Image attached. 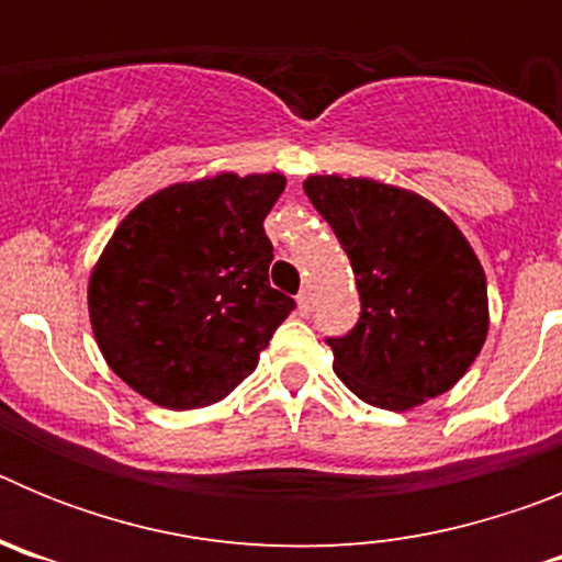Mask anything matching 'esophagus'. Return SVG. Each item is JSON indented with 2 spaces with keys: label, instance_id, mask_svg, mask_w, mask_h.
I'll use <instances>...</instances> for the list:
<instances>
[{
  "label": "esophagus",
  "instance_id": "obj_1",
  "mask_svg": "<svg viewBox=\"0 0 562 562\" xmlns=\"http://www.w3.org/2000/svg\"><path fill=\"white\" fill-rule=\"evenodd\" d=\"M297 312H301V315H310L312 312L310 290H301V295H297Z\"/></svg>",
  "mask_w": 562,
  "mask_h": 562
}]
</instances>
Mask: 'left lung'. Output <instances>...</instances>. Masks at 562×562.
<instances>
[{
	"label": "left lung",
	"mask_w": 562,
	"mask_h": 562,
	"mask_svg": "<svg viewBox=\"0 0 562 562\" xmlns=\"http://www.w3.org/2000/svg\"><path fill=\"white\" fill-rule=\"evenodd\" d=\"M304 191L360 290L357 326L329 337L342 385L385 411L453 389L490 331L484 267L459 225L419 193L366 177L312 173Z\"/></svg>",
	"instance_id": "8db88e82"
}]
</instances>
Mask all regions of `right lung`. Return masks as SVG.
<instances>
[{
	"instance_id": "1",
	"label": "right lung",
	"mask_w": 562,
	"mask_h": 562,
	"mask_svg": "<svg viewBox=\"0 0 562 562\" xmlns=\"http://www.w3.org/2000/svg\"><path fill=\"white\" fill-rule=\"evenodd\" d=\"M284 173L220 171L151 193L89 272L109 369L168 411L207 408L256 371L295 301L270 286L267 213Z\"/></svg>"
}]
</instances>
